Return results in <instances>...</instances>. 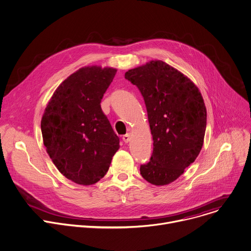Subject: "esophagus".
I'll return each instance as SVG.
<instances>
[{"mask_svg":"<svg viewBox=\"0 0 251 251\" xmlns=\"http://www.w3.org/2000/svg\"><path fill=\"white\" fill-rule=\"evenodd\" d=\"M122 139H123V141H124L125 143H128V142L130 141V139H131V137H130V134H129V133H127V134L123 135Z\"/></svg>","mask_w":251,"mask_h":251,"instance_id":"esophagus-1","label":"esophagus"}]
</instances>
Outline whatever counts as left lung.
I'll return each mask as SVG.
<instances>
[{
	"instance_id": "obj_1",
	"label": "left lung",
	"mask_w": 251,
	"mask_h": 251,
	"mask_svg": "<svg viewBox=\"0 0 251 251\" xmlns=\"http://www.w3.org/2000/svg\"><path fill=\"white\" fill-rule=\"evenodd\" d=\"M125 78L135 85L146 104L153 149L141 164L142 176L153 185L176 180L196 159L204 142L207 111L194 83L162 61L129 70Z\"/></svg>"
}]
</instances>
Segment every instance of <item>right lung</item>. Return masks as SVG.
<instances>
[{"instance_id": "obj_1", "label": "right lung", "mask_w": 251, "mask_h": 251, "mask_svg": "<svg viewBox=\"0 0 251 251\" xmlns=\"http://www.w3.org/2000/svg\"><path fill=\"white\" fill-rule=\"evenodd\" d=\"M117 70L81 68L55 91L41 119L46 151L68 179L91 185L102 178L119 149V138L101 110Z\"/></svg>"}]
</instances>
